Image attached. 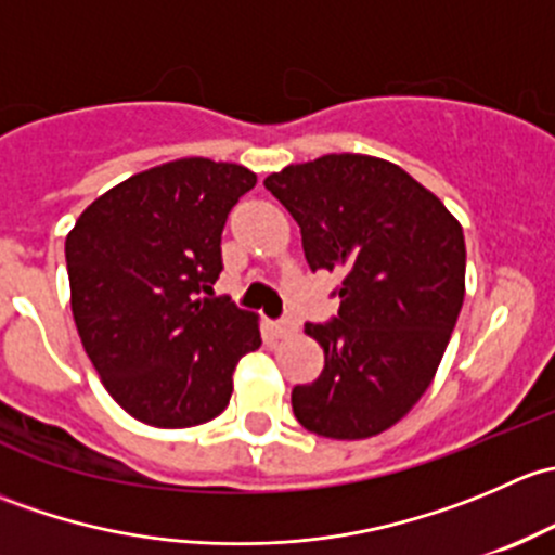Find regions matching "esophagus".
Masks as SVG:
<instances>
[{
	"instance_id": "34e87169",
	"label": "esophagus",
	"mask_w": 555,
	"mask_h": 555,
	"mask_svg": "<svg viewBox=\"0 0 555 555\" xmlns=\"http://www.w3.org/2000/svg\"><path fill=\"white\" fill-rule=\"evenodd\" d=\"M298 333V322L293 317H284L276 322V335L279 338H289V335Z\"/></svg>"
}]
</instances>
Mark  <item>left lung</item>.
<instances>
[{"mask_svg":"<svg viewBox=\"0 0 555 555\" xmlns=\"http://www.w3.org/2000/svg\"><path fill=\"white\" fill-rule=\"evenodd\" d=\"M304 236L311 271L340 279L338 317L306 324L324 349L295 386L309 433L362 440L400 422L433 384L464 304V233L438 195L389 160L322 155L266 179Z\"/></svg>","mask_w":555,"mask_h":555,"instance_id":"obj_1","label":"left lung"}]
</instances>
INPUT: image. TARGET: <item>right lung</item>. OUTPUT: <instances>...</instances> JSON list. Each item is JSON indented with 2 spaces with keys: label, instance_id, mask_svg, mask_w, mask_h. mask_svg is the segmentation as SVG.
Masks as SVG:
<instances>
[{
  "label": "right lung",
  "instance_id": "1",
  "mask_svg": "<svg viewBox=\"0 0 555 555\" xmlns=\"http://www.w3.org/2000/svg\"><path fill=\"white\" fill-rule=\"evenodd\" d=\"M257 177L182 158L99 195L66 236L72 313L117 405L150 427L211 422L233 371L260 349L255 313L204 298L222 271V228Z\"/></svg>",
  "mask_w": 555,
  "mask_h": 555
}]
</instances>
